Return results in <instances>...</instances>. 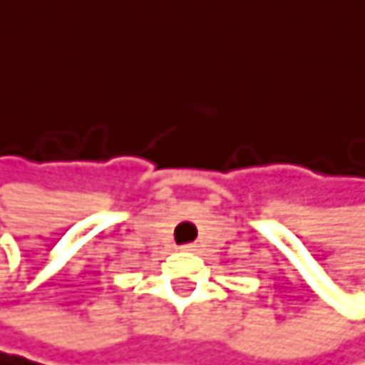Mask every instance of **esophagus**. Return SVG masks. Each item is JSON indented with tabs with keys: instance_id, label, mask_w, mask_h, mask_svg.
I'll return each mask as SVG.
<instances>
[{
	"instance_id": "34e87169",
	"label": "esophagus",
	"mask_w": 365,
	"mask_h": 365,
	"mask_svg": "<svg viewBox=\"0 0 365 365\" xmlns=\"http://www.w3.org/2000/svg\"><path fill=\"white\" fill-rule=\"evenodd\" d=\"M181 251H186V253H195V251H197V245L188 242V245H184V247H181Z\"/></svg>"
}]
</instances>
